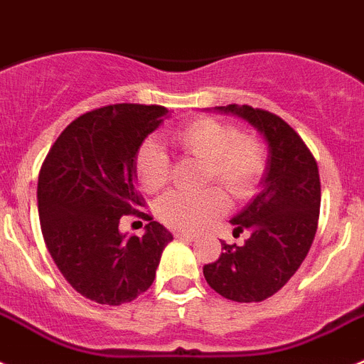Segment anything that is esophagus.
<instances>
[{
	"instance_id": "34e87169",
	"label": "esophagus",
	"mask_w": 364,
	"mask_h": 364,
	"mask_svg": "<svg viewBox=\"0 0 364 364\" xmlns=\"http://www.w3.org/2000/svg\"><path fill=\"white\" fill-rule=\"evenodd\" d=\"M174 235L178 239H183V241H196V235L190 234V232H183V230H176Z\"/></svg>"
}]
</instances>
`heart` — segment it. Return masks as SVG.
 <instances>
[{
  "label": "heart",
  "instance_id": "obj_1",
  "mask_svg": "<svg viewBox=\"0 0 364 364\" xmlns=\"http://www.w3.org/2000/svg\"><path fill=\"white\" fill-rule=\"evenodd\" d=\"M174 141L185 154L205 161L203 185L219 183L235 199L248 198L264 172V152L254 136L237 134L228 123L199 117L176 132ZM134 170L139 186L156 194L168 183V156L154 139H146L136 154ZM227 210V198L212 186L198 196L172 192L156 205V214L178 230H198Z\"/></svg>",
  "mask_w": 364,
  "mask_h": 364
}]
</instances>
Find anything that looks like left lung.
Returning <instances> with one entry per match:
<instances>
[{
    "instance_id": "left-lung-1",
    "label": "left lung",
    "mask_w": 364,
    "mask_h": 364,
    "mask_svg": "<svg viewBox=\"0 0 364 364\" xmlns=\"http://www.w3.org/2000/svg\"><path fill=\"white\" fill-rule=\"evenodd\" d=\"M250 123L268 145L261 192L230 219L234 234L250 232L243 247L221 243L223 254L203 267L219 296L257 303L281 290L297 272L316 237L321 206L319 170L296 130L268 110L248 105L215 107Z\"/></svg>"
}]
</instances>
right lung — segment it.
Here are the masks:
<instances>
[{
	"instance_id": "right-lung-1",
	"label": "right lung",
	"mask_w": 364,
	"mask_h": 364,
	"mask_svg": "<svg viewBox=\"0 0 364 364\" xmlns=\"http://www.w3.org/2000/svg\"><path fill=\"white\" fill-rule=\"evenodd\" d=\"M168 110L119 103L74 119L55 139L38 179L45 245L70 287L100 304L129 303L146 292L172 234L149 214L134 161ZM149 220L143 238L119 232L123 215Z\"/></svg>"
}]
</instances>
